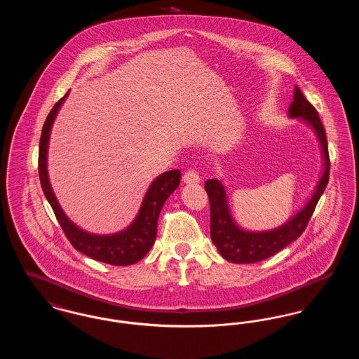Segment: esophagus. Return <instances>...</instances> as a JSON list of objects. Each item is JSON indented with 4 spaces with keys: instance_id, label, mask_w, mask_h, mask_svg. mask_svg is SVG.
<instances>
[{
    "instance_id": "34e87169",
    "label": "esophagus",
    "mask_w": 359,
    "mask_h": 359,
    "mask_svg": "<svg viewBox=\"0 0 359 359\" xmlns=\"http://www.w3.org/2000/svg\"><path fill=\"white\" fill-rule=\"evenodd\" d=\"M183 182L186 184H198V183H201V177H199L198 172L191 170V171H187L184 173Z\"/></svg>"
}]
</instances>
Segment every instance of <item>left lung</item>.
<instances>
[{
	"mask_svg": "<svg viewBox=\"0 0 359 359\" xmlns=\"http://www.w3.org/2000/svg\"><path fill=\"white\" fill-rule=\"evenodd\" d=\"M288 117L290 120L304 122L313 130L315 136L319 140L323 158V171L313 188L311 198L290 219L271 230H246L236 222L230 211L229 196L222 179H208L205 182V192L208 195L211 211V239L221 256L230 262L252 264L266 259L283 250L294 239L299 238L304 231L308 221L311 219L322 194L325 192L330 173V157L325 128L316 109L304 98L297 86H294L293 101L288 109Z\"/></svg>",
	"mask_w": 359,
	"mask_h": 359,
	"instance_id": "1",
	"label": "left lung"
}]
</instances>
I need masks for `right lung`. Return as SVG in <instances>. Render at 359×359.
<instances>
[{"instance_id":"right-lung-1","label":"right lung","mask_w":359,"mask_h":359,"mask_svg":"<svg viewBox=\"0 0 359 359\" xmlns=\"http://www.w3.org/2000/svg\"><path fill=\"white\" fill-rule=\"evenodd\" d=\"M69 94V90L52 107L41 130L39 147V176L43 192L51 205L56 219L60 223L66 237L78 252L95 261L110 265L126 266L136 264L154 246L160 211L165 201L171 196L172 192L179 187L182 172L173 170L158 175L148 188L136 218L123 230L113 234H95L76 226L57 202L48 176V145L52 126Z\"/></svg>"}]
</instances>
